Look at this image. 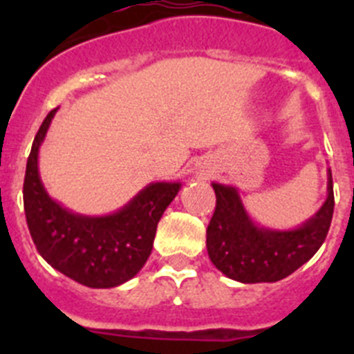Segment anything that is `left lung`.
Wrapping results in <instances>:
<instances>
[{"instance_id":"8db88e82","label":"left lung","mask_w":354,"mask_h":354,"mask_svg":"<svg viewBox=\"0 0 354 354\" xmlns=\"http://www.w3.org/2000/svg\"><path fill=\"white\" fill-rule=\"evenodd\" d=\"M212 189L216 209L207 227L209 259L236 282H278L310 261L326 239L335 207L331 170H328L324 204L299 227L289 230L255 223L237 187L212 183Z\"/></svg>"}]
</instances>
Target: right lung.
<instances>
[{
	"instance_id": "right-lung-1",
	"label": "right lung",
	"mask_w": 354,
	"mask_h": 354,
	"mask_svg": "<svg viewBox=\"0 0 354 354\" xmlns=\"http://www.w3.org/2000/svg\"><path fill=\"white\" fill-rule=\"evenodd\" d=\"M56 109L49 111L31 145L23 198L31 239L56 271L92 289L126 283L145 266L162 212L180 183H150L118 211L84 216L49 196L39 174V150Z\"/></svg>"
}]
</instances>
